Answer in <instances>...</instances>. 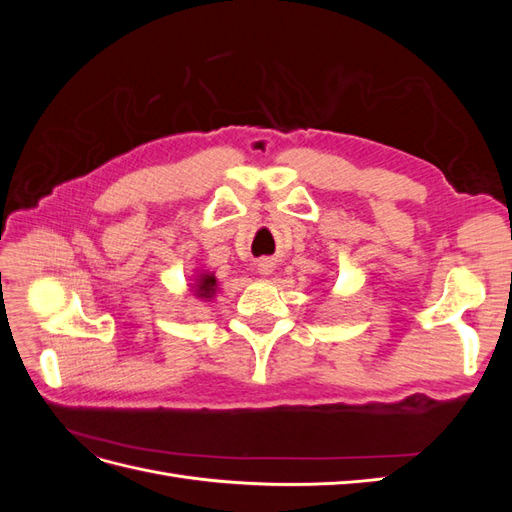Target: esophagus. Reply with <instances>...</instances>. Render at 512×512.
I'll list each match as a JSON object with an SVG mask.
<instances>
[{
	"label": "esophagus",
	"instance_id": "1",
	"mask_svg": "<svg viewBox=\"0 0 512 512\" xmlns=\"http://www.w3.org/2000/svg\"><path fill=\"white\" fill-rule=\"evenodd\" d=\"M258 273L260 275H271L273 273V262L269 260V258H262V260H258Z\"/></svg>",
	"mask_w": 512,
	"mask_h": 512
}]
</instances>
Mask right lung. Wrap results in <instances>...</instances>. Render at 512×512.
<instances>
[{
  "label": "right lung",
  "instance_id": "1",
  "mask_svg": "<svg viewBox=\"0 0 512 512\" xmlns=\"http://www.w3.org/2000/svg\"><path fill=\"white\" fill-rule=\"evenodd\" d=\"M194 294L198 299H213L215 292H218V280H215L213 273H198V277L192 284Z\"/></svg>",
  "mask_w": 512,
  "mask_h": 512
}]
</instances>
